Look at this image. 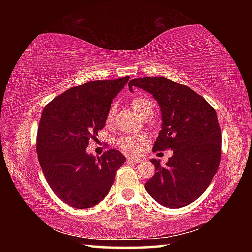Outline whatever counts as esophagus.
Masks as SVG:
<instances>
[{"instance_id": "34e87169", "label": "esophagus", "mask_w": 252, "mask_h": 252, "mask_svg": "<svg viewBox=\"0 0 252 252\" xmlns=\"http://www.w3.org/2000/svg\"><path fill=\"white\" fill-rule=\"evenodd\" d=\"M127 159V161H132V162H134V163H138V162H141L142 161V159L140 157H134V156H129L126 158Z\"/></svg>"}]
</instances>
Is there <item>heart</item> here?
Here are the masks:
<instances>
[{
  "mask_svg": "<svg viewBox=\"0 0 252 252\" xmlns=\"http://www.w3.org/2000/svg\"><path fill=\"white\" fill-rule=\"evenodd\" d=\"M132 108L138 114H141L148 108L152 109V103L146 97H136L132 101ZM114 117V106H111L106 114V122H112ZM147 142V136L142 133H131L123 135L118 141V146L129 152H139Z\"/></svg>",
  "mask_w": 252,
  "mask_h": 252,
  "instance_id": "1",
  "label": "heart"
}]
</instances>
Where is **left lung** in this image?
Masks as SVG:
<instances>
[{
	"label": "left lung",
	"mask_w": 252,
	"mask_h": 252,
	"mask_svg": "<svg viewBox=\"0 0 252 252\" xmlns=\"http://www.w3.org/2000/svg\"><path fill=\"white\" fill-rule=\"evenodd\" d=\"M152 94L161 111V130L153 151L170 149L165 165L151 159L156 173L144 188L163 207L177 209L195 201L210 185L221 159V130L216 110L187 85L167 78H140L132 88Z\"/></svg>",
	"instance_id": "1"
}]
</instances>
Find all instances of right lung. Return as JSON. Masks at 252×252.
<instances>
[{
	"label": "right lung",
	"instance_id": "add662e5",
	"mask_svg": "<svg viewBox=\"0 0 252 252\" xmlns=\"http://www.w3.org/2000/svg\"><path fill=\"white\" fill-rule=\"evenodd\" d=\"M129 79L90 81L63 92L43 109L37 158L51 189L71 207L87 209L103 200L126 162L114 149L94 157L87 148L104 127L111 103Z\"/></svg>",
	"mask_w": 252,
	"mask_h": 252
}]
</instances>
